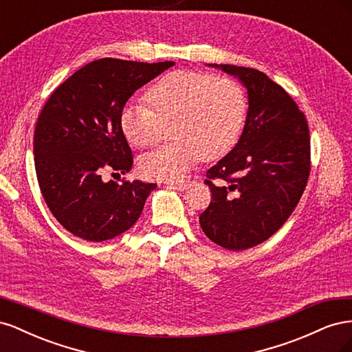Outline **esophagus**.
Returning <instances> with one entry per match:
<instances>
[{
  "label": "esophagus",
  "instance_id": "1",
  "mask_svg": "<svg viewBox=\"0 0 352 352\" xmlns=\"http://www.w3.org/2000/svg\"><path fill=\"white\" fill-rule=\"evenodd\" d=\"M168 188L176 190H186L189 188V180H182V182H170Z\"/></svg>",
  "mask_w": 352,
  "mask_h": 352
}]
</instances>
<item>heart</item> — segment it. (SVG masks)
I'll return each mask as SVG.
<instances>
[{
    "instance_id": "1",
    "label": "heart",
    "mask_w": 352,
    "mask_h": 352,
    "mask_svg": "<svg viewBox=\"0 0 352 352\" xmlns=\"http://www.w3.org/2000/svg\"><path fill=\"white\" fill-rule=\"evenodd\" d=\"M145 104L123 109L120 126L133 146L155 144L166 127L172 142L140 158L144 177L182 182L199 158L216 160L239 140L247 95L235 80L202 72H172L148 89Z\"/></svg>"
}]
</instances>
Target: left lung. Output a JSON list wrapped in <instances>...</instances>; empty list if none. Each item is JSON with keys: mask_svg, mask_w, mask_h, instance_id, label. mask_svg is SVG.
<instances>
[{"mask_svg": "<svg viewBox=\"0 0 352 352\" xmlns=\"http://www.w3.org/2000/svg\"><path fill=\"white\" fill-rule=\"evenodd\" d=\"M208 66L239 79L248 111L235 148L208 168L211 202L199 225L214 243L241 251L269 239L292 214L310 175V132L295 101L267 74Z\"/></svg>", "mask_w": 352, "mask_h": 352, "instance_id": "left-lung-1", "label": "left lung"}]
</instances>
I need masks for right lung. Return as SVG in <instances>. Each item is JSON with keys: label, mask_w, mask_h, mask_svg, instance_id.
I'll return each mask as SVG.
<instances>
[{"label": "right lung", "mask_w": 352, "mask_h": 352, "mask_svg": "<svg viewBox=\"0 0 352 352\" xmlns=\"http://www.w3.org/2000/svg\"><path fill=\"white\" fill-rule=\"evenodd\" d=\"M175 61L101 58L52 92L34 136L36 177L52 216L74 236L102 242L140 219L155 184L104 182L101 173L131 172L132 150L120 126L126 101Z\"/></svg>", "instance_id": "1"}]
</instances>
